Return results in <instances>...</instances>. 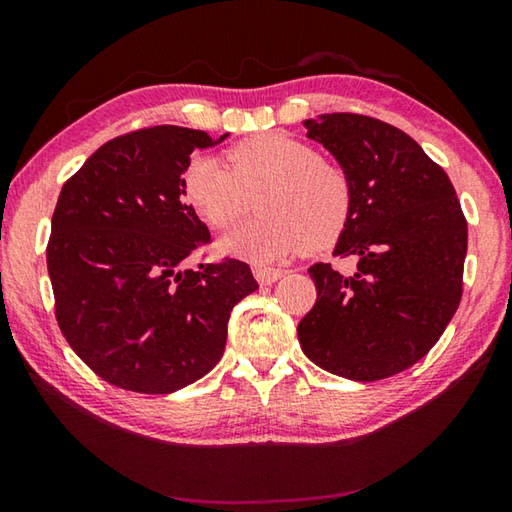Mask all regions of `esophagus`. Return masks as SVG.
Masks as SVG:
<instances>
[{
  "label": "esophagus",
  "instance_id": "1",
  "mask_svg": "<svg viewBox=\"0 0 512 512\" xmlns=\"http://www.w3.org/2000/svg\"><path fill=\"white\" fill-rule=\"evenodd\" d=\"M253 273H255V280L262 284V287H268V284L277 282L284 275L282 268H271V266H255Z\"/></svg>",
  "mask_w": 512,
  "mask_h": 512
}]
</instances>
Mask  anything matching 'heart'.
<instances>
[{
    "instance_id": "1",
    "label": "heart",
    "mask_w": 512,
    "mask_h": 512,
    "mask_svg": "<svg viewBox=\"0 0 512 512\" xmlns=\"http://www.w3.org/2000/svg\"><path fill=\"white\" fill-rule=\"evenodd\" d=\"M225 164L194 158L183 173V194L201 219L228 230L257 207L262 216L223 237L219 248L253 262L296 250H323L348 228L352 178L314 146L282 133H264L230 146Z\"/></svg>"
}]
</instances>
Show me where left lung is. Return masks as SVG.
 <instances>
[{"mask_svg":"<svg viewBox=\"0 0 512 512\" xmlns=\"http://www.w3.org/2000/svg\"><path fill=\"white\" fill-rule=\"evenodd\" d=\"M305 126L352 178V216L334 255L357 268H309L318 298L298 325L302 352L345 379L393 377L436 345L461 302V203L443 167L386 121L332 112Z\"/></svg>","mask_w":512,"mask_h":512,"instance_id":"obj_1","label":"left lung"}]
</instances>
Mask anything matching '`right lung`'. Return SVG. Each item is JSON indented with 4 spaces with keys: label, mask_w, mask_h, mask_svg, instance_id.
Returning a JSON list of instances; mask_svg holds the SVG:
<instances>
[{
    "label": "right lung",
    "mask_w": 512,
    "mask_h": 512,
    "mask_svg": "<svg viewBox=\"0 0 512 512\" xmlns=\"http://www.w3.org/2000/svg\"><path fill=\"white\" fill-rule=\"evenodd\" d=\"M151 126L94 151L60 189L47 268L58 327L108 384L167 395L219 363L230 311L253 293L250 266L225 257L187 268L210 230L183 201L194 149L223 142Z\"/></svg>",
    "instance_id": "1"
}]
</instances>
